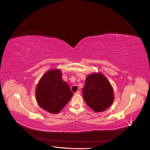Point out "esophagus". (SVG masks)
Segmentation results:
<instances>
[{
	"label": "esophagus",
	"mask_w": 150,
	"mask_h": 150,
	"mask_svg": "<svg viewBox=\"0 0 150 150\" xmlns=\"http://www.w3.org/2000/svg\"><path fill=\"white\" fill-rule=\"evenodd\" d=\"M81 94V92L79 91H76L75 93H74V94Z\"/></svg>",
	"instance_id": "1"
}]
</instances>
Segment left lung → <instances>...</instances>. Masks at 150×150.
<instances>
[{
  "label": "left lung",
  "mask_w": 150,
  "mask_h": 150,
  "mask_svg": "<svg viewBox=\"0 0 150 150\" xmlns=\"http://www.w3.org/2000/svg\"><path fill=\"white\" fill-rule=\"evenodd\" d=\"M83 95L86 104L95 112H101L110 107L114 99L112 86L101 73L86 78Z\"/></svg>",
  "instance_id": "obj_1"
}]
</instances>
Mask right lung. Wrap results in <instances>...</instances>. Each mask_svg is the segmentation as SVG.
<instances>
[{"label": "right lung", "mask_w": 150, "mask_h": 150, "mask_svg": "<svg viewBox=\"0 0 150 150\" xmlns=\"http://www.w3.org/2000/svg\"><path fill=\"white\" fill-rule=\"evenodd\" d=\"M61 76L59 70L49 71L42 77L36 88V100L39 105L51 113L59 112L73 94Z\"/></svg>", "instance_id": "obj_1"}]
</instances>
